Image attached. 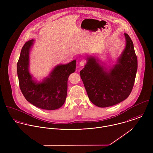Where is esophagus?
Returning <instances> with one entry per match:
<instances>
[{"label": "esophagus", "instance_id": "esophagus-1", "mask_svg": "<svg viewBox=\"0 0 153 153\" xmlns=\"http://www.w3.org/2000/svg\"><path fill=\"white\" fill-rule=\"evenodd\" d=\"M85 61H84V60H81L80 62H79V65L81 66H84V65H85Z\"/></svg>", "mask_w": 153, "mask_h": 153}]
</instances>
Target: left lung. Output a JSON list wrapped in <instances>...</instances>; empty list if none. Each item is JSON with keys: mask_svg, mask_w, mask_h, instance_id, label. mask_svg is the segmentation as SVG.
<instances>
[{"mask_svg": "<svg viewBox=\"0 0 153 153\" xmlns=\"http://www.w3.org/2000/svg\"><path fill=\"white\" fill-rule=\"evenodd\" d=\"M126 46L117 64L109 69L98 64L93 56L80 71L88 96L96 106L104 108L117 104L130 95L137 71V58L134 45L127 33H124Z\"/></svg>", "mask_w": 153, "mask_h": 153, "instance_id": "left-lung-1", "label": "left lung"}]
</instances>
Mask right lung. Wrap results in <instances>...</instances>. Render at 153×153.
<instances>
[{"instance_id": "obj_1", "label": "right lung", "mask_w": 153, "mask_h": 153, "mask_svg": "<svg viewBox=\"0 0 153 153\" xmlns=\"http://www.w3.org/2000/svg\"><path fill=\"white\" fill-rule=\"evenodd\" d=\"M33 42V39L28 41L23 45L17 63L20 89L26 100L35 107L47 110L58 109L65 101L68 79L75 71L76 61L55 66L42 82L37 83L29 72V54Z\"/></svg>"}]
</instances>
